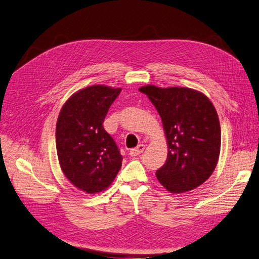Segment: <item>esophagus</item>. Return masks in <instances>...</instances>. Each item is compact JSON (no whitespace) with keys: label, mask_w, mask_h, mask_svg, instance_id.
I'll return each instance as SVG.
<instances>
[{"label":"esophagus","mask_w":259,"mask_h":259,"mask_svg":"<svg viewBox=\"0 0 259 259\" xmlns=\"http://www.w3.org/2000/svg\"><path fill=\"white\" fill-rule=\"evenodd\" d=\"M144 150H145V145H144V144H141V145H138V146L136 147V148L132 149V150L130 151V155H131L132 157H137V156L141 155V153H142Z\"/></svg>","instance_id":"1"}]
</instances>
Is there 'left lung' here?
<instances>
[{
  "label": "left lung",
  "mask_w": 259,
  "mask_h": 259,
  "mask_svg": "<svg viewBox=\"0 0 259 259\" xmlns=\"http://www.w3.org/2000/svg\"><path fill=\"white\" fill-rule=\"evenodd\" d=\"M161 117L167 144L165 163L157 170L166 191L181 194L206 182L218 162L221 130L218 113L209 98L186 87L139 88Z\"/></svg>",
  "instance_id": "obj_1"
}]
</instances>
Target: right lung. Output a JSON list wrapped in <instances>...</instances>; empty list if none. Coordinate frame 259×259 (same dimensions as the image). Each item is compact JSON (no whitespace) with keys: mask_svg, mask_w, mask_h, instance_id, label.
<instances>
[{"mask_svg":"<svg viewBox=\"0 0 259 259\" xmlns=\"http://www.w3.org/2000/svg\"><path fill=\"white\" fill-rule=\"evenodd\" d=\"M121 90L104 85L82 88L60 111L55 144L61 170L75 187L87 194L106 190L121 169V153L102 125Z\"/></svg>","mask_w":259,"mask_h":259,"instance_id":"1","label":"right lung"}]
</instances>
